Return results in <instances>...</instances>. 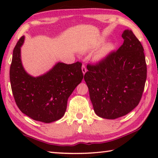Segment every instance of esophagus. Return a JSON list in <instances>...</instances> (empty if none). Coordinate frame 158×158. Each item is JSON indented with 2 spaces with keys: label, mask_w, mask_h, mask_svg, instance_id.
<instances>
[{
  "label": "esophagus",
  "mask_w": 158,
  "mask_h": 158,
  "mask_svg": "<svg viewBox=\"0 0 158 158\" xmlns=\"http://www.w3.org/2000/svg\"><path fill=\"white\" fill-rule=\"evenodd\" d=\"M81 69H82V73H83V74H85V73H86V72H87V69H86V68H85V66L83 65L82 67H81Z\"/></svg>",
  "instance_id": "obj_1"
}]
</instances>
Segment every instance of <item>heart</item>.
Instances as JSON below:
<instances>
[{"label": "heart", "instance_id": "1", "mask_svg": "<svg viewBox=\"0 0 158 158\" xmlns=\"http://www.w3.org/2000/svg\"><path fill=\"white\" fill-rule=\"evenodd\" d=\"M105 40L104 38L99 40L95 44L94 48L100 47L102 44H103L104 42H105ZM114 48V44L112 43H108L105 44L103 47H102L100 49L95 52L94 56H93V60L95 61H100L102 60L105 59L109 53L111 52H113Z\"/></svg>", "mask_w": 158, "mask_h": 158}]
</instances>
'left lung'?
<instances>
[{
    "label": "left lung",
    "instance_id": "8db88e82",
    "mask_svg": "<svg viewBox=\"0 0 158 158\" xmlns=\"http://www.w3.org/2000/svg\"><path fill=\"white\" fill-rule=\"evenodd\" d=\"M123 44L95 65H88L84 80L98 116L116 119L138 105L146 80L143 48L131 30L122 34Z\"/></svg>",
    "mask_w": 158,
    "mask_h": 158
}]
</instances>
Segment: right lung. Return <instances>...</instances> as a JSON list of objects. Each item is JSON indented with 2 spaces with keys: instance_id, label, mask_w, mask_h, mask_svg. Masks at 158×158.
<instances>
[{
  "instance_id": "obj_1",
  "label": "right lung",
  "mask_w": 158,
  "mask_h": 158,
  "mask_svg": "<svg viewBox=\"0 0 158 158\" xmlns=\"http://www.w3.org/2000/svg\"><path fill=\"white\" fill-rule=\"evenodd\" d=\"M24 40L22 36L15 46L10 69L16 104L22 113L35 121H56L64 116L68 98L82 81V64L58 62L43 74L32 76L21 60V47Z\"/></svg>"
}]
</instances>
